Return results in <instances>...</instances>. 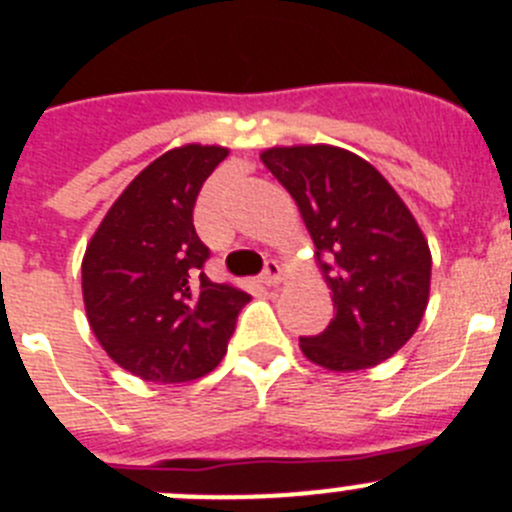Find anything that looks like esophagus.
I'll use <instances>...</instances> for the list:
<instances>
[{"instance_id":"1","label":"esophagus","mask_w":512,"mask_h":512,"mask_svg":"<svg viewBox=\"0 0 512 512\" xmlns=\"http://www.w3.org/2000/svg\"><path fill=\"white\" fill-rule=\"evenodd\" d=\"M280 278H283V267L278 265V260H267L265 270L260 275L262 285H278Z\"/></svg>"}]
</instances>
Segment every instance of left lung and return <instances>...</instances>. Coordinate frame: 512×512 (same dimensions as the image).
<instances>
[{
    "instance_id": "left-lung-1",
    "label": "left lung",
    "mask_w": 512,
    "mask_h": 512,
    "mask_svg": "<svg viewBox=\"0 0 512 512\" xmlns=\"http://www.w3.org/2000/svg\"><path fill=\"white\" fill-rule=\"evenodd\" d=\"M262 164L290 191L333 293V321L300 338L308 361L361 371L394 356L422 323L432 255L389 181L346 148L275 146Z\"/></svg>"
}]
</instances>
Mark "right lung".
<instances>
[{"label": "right lung", "instance_id": "right-lung-1", "mask_svg": "<svg viewBox=\"0 0 512 512\" xmlns=\"http://www.w3.org/2000/svg\"><path fill=\"white\" fill-rule=\"evenodd\" d=\"M227 148L186 143L146 166L108 209L83 257L88 323L105 353L143 381L181 384L227 353L250 295L204 275L199 189Z\"/></svg>", "mask_w": 512, "mask_h": 512}]
</instances>
